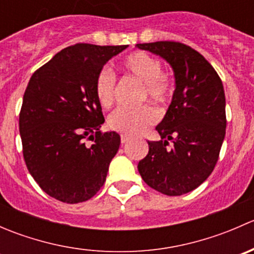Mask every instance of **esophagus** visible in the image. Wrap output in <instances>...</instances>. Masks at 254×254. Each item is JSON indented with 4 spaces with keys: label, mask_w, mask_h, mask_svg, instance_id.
I'll list each match as a JSON object with an SVG mask.
<instances>
[{
    "label": "esophagus",
    "mask_w": 254,
    "mask_h": 254,
    "mask_svg": "<svg viewBox=\"0 0 254 254\" xmlns=\"http://www.w3.org/2000/svg\"><path fill=\"white\" fill-rule=\"evenodd\" d=\"M120 140H122V143H125L129 141V136H127V135H122V136H120Z\"/></svg>",
    "instance_id": "obj_1"
}]
</instances>
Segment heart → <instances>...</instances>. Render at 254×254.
<instances>
[{
	"label": "heart",
	"mask_w": 254,
	"mask_h": 254,
	"mask_svg": "<svg viewBox=\"0 0 254 254\" xmlns=\"http://www.w3.org/2000/svg\"><path fill=\"white\" fill-rule=\"evenodd\" d=\"M120 68L130 77L141 83V97L151 98L157 103H165L172 96L173 84L170 75L162 71V64L158 59L143 51H135L120 63ZM115 77L107 68L97 75L94 81V93L97 101L103 108H109L114 101ZM158 119L153 107L146 106L137 109H118L108 118L112 130L124 135H137L145 131Z\"/></svg>",
	"instance_id": "1"
}]
</instances>
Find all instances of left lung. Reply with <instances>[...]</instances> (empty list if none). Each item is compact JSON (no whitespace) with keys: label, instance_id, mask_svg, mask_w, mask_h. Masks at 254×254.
Here are the masks:
<instances>
[{"label":"left lung","instance_id":"left-lung-1","mask_svg":"<svg viewBox=\"0 0 254 254\" xmlns=\"http://www.w3.org/2000/svg\"><path fill=\"white\" fill-rule=\"evenodd\" d=\"M160 56L175 76L172 101L156 127L161 141H147L137 165L147 186L177 196L198 188L211 175L226 131L225 92L216 71L203 55L176 42L136 44ZM174 147H167L168 140Z\"/></svg>","mask_w":254,"mask_h":254}]
</instances>
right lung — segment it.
<instances>
[{
	"label": "right lung",
	"mask_w": 254,
	"mask_h": 254,
	"mask_svg": "<svg viewBox=\"0 0 254 254\" xmlns=\"http://www.w3.org/2000/svg\"><path fill=\"white\" fill-rule=\"evenodd\" d=\"M127 45L76 44L56 54L29 79L19 114L23 156L40 188L68 204L91 199L103 187L120 136L104 123L94 81ZM92 138L89 148L84 140Z\"/></svg>",
	"instance_id": "obj_1"
}]
</instances>
